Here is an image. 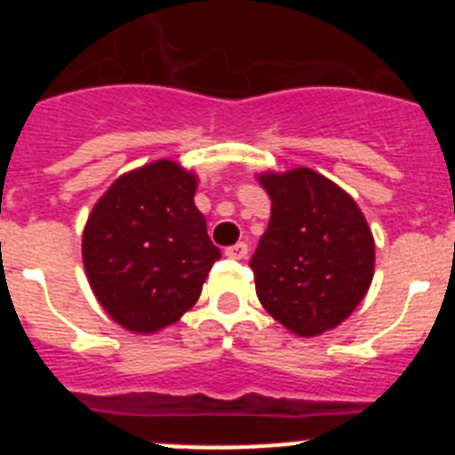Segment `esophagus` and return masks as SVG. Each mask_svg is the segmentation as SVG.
<instances>
[{
    "label": "esophagus",
    "mask_w": 455,
    "mask_h": 455,
    "mask_svg": "<svg viewBox=\"0 0 455 455\" xmlns=\"http://www.w3.org/2000/svg\"><path fill=\"white\" fill-rule=\"evenodd\" d=\"M225 255L230 257V259H243V257L248 255V243L246 241H239L235 246L225 248Z\"/></svg>",
    "instance_id": "obj_1"
}]
</instances>
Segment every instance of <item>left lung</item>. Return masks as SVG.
Masks as SVG:
<instances>
[{"mask_svg": "<svg viewBox=\"0 0 455 455\" xmlns=\"http://www.w3.org/2000/svg\"><path fill=\"white\" fill-rule=\"evenodd\" d=\"M271 220L251 257L268 315L300 337L331 331L364 299L373 236L348 193L309 168L267 172Z\"/></svg>", "mask_w": 455, "mask_h": 455, "instance_id": "obj_1", "label": "left lung"}]
</instances>
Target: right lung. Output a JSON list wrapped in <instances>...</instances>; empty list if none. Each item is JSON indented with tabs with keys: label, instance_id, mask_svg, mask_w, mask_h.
Listing matches in <instances>:
<instances>
[{
	"label": "right lung",
	"instance_id": "obj_1",
	"mask_svg": "<svg viewBox=\"0 0 455 455\" xmlns=\"http://www.w3.org/2000/svg\"><path fill=\"white\" fill-rule=\"evenodd\" d=\"M193 193L196 175L162 159L116 180L88 216L82 241L88 283L127 331L175 323L198 300L220 257Z\"/></svg>",
	"mask_w": 455,
	"mask_h": 455
}]
</instances>
